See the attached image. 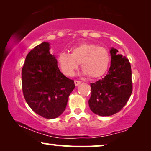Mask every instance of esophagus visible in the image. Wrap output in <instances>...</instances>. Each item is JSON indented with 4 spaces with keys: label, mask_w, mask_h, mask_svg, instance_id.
I'll list each match as a JSON object with an SVG mask.
<instances>
[{
    "label": "esophagus",
    "mask_w": 151,
    "mask_h": 151,
    "mask_svg": "<svg viewBox=\"0 0 151 151\" xmlns=\"http://www.w3.org/2000/svg\"><path fill=\"white\" fill-rule=\"evenodd\" d=\"M74 83H75V85L77 86L78 85H80V83H81V82L78 81V80H75V81H74Z\"/></svg>",
    "instance_id": "34e87169"
}]
</instances>
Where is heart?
I'll return each instance as SVG.
<instances>
[{
    "mask_svg": "<svg viewBox=\"0 0 151 151\" xmlns=\"http://www.w3.org/2000/svg\"><path fill=\"white\" fill-rule=\"evenodd\" d=\"M71 53L60 52L57 55V63L65 76L73 75L80 63L84 74L91 78L102 76L108 69L110 55L106 47L93 43H82L71 47Z\"/></svg>",
    "mask_w": 151,
    "mask_h": 151,
    "instance_id": "1",
    "label": "heart"
}]
</instances>
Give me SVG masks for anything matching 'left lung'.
<instances>
[{
    "mask_svg": "<svg viewBox=\"0 0 151 151\" xmlns=\"http://www.w3.org/2000/svg\"><path fill=\"white\" fill-rule=\"evenodd\" d=\"M111 67L102 80L91 83V96L88 100L90 109L100 116H110L119 112L131 96V67L129 60L117 49L111 48Z\"/></svg>",
    "mask_w": 151,
    "mask_h": 151,
    "instance_id": "8db88e82",
    "label": "left lung"
}]
</instances>
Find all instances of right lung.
<instances>
[{
    "label": "right lung",
    "mask_w": 151,
    "mask_h": 151,
    "mask_svg": "<svg viewBox=\"0 0 151 151\" xmlns=\"http://www.w3.org/2000/svg\"><path fill=\"white\" fill-rule=\"evenodd\" d=\"M49 49V43L43 42L27 55L22 69V86L30 108L42 117L54 119L65 110L76 86L73 80L61 73Z\"/></svg>",
    "instance_id": "obj_1"
}]
</instances>
